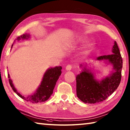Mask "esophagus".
I'll return each instance as SVG.
<instances>
[{
  "mask_svg": "<svg viewBox=\"0 0 130 130\" xmlns=\"http://www.w3.org/2000/svg\"><path fill=\"white\" fill-rule=\"evenodd\" d=\"M71 68H72L71 65H67L66 67V70L67 71H70L71 70Z\"/></svg>",
  "mask_w": 130,
  "mask_h": 130,
  "instance_id": "34e87169",
  "label": "esophagus"
}]
</instances>
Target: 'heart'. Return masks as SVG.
Masks as SVG:
<instances>
[{"mask_svg":"<svg viewBox=\"0 0 130 130\" xmlns=\"http://www.w3.org/2000/svg\"><path fill=\"white\" fill-rule=\"evenodd\" d=\"M87 41V38L86 37H79L76 39L75 41H73V42L75 44H82L85 43ZM95 46V43L93 42H90L87 43L86 45H85L82 49L78 52V55L80 57L84 58L87 56L90 53L93 48H94Z\"/></svg>","mask_w":130,"mask_h":130,"instance_id":"b5f03b06","label":"heart"}]
</instances>
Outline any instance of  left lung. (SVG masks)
<instances>
[{"label":"left lung","mask_w":130,"mask_h":130,"mask_svg":"<svg viewBox=\"0 0 130 130\" xmlns=\"http://www.w3.org/2000/svg\"><path fill=\"white\" fill-rule=\"evenodd\" d=\"M110 55L100 56L95 60L104 61L105 64L111 65L109 76L98 80L92 68L80 64L82 71L77 75L76 94L84 103L95 104L102 102L110 96L118 87L121 80L123 62L117 43L114 41Z\"/></svg>","instance_id":"obj_1"}]
</instances>
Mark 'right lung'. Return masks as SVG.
I'll list each match as a JSON object with an SVG mask.
<instances>
[{
    "instance_id": "obj_1",
    "label": "right lung",
    "mask_w": 130,
    "mask_h": 130,
    "mask_svg": "<svg viewBox=\"0 0 130 130\" xmlns=\"http://www.w3.org/2000/svg\"><path fill=\"white\" fill-rule=\"evenodd\" d=\"M30 35L29 33H26L25 35H23L17 38L16 40L18 41H21L24 40H28L30 38ZM15 41H14L12 45V47L14 45ZM62 67L61 66L55 67H51L48 68L44 73L42 81L40 85H39L37 89L36 90L33 94L31 95H21L14 87V85L12 82V80L10 78V75L8 73V77L9 78V82L12 89L13 91L18 94L21 99L25 100V101L31 102V103L37 104L41 103V102H45L49 99L51 95L53 94V90L57 83V80L62 73Z\"/></svg>"
}]
</instances>
